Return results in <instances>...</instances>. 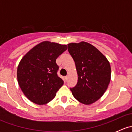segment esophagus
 <instances>
[{
	"instance_id": "esophagus-1",
	"label": "esophagus",
	"mask_w": 132,
	"mask_h": 132,
	"mask_svg": "<svg viewBox=\"0 0 132 132\" xmlns=\"http://www.w3.org/2000/svg\"><path fill=\"white\" fill-rule=\"evenodd\" d=\"M68 78V76H66V77H65V80H67Z\"/></svg>"
}]
</instances>
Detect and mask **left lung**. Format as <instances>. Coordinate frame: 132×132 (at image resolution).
<instances>
[{
  "label": "left lung",
  "instance_id": "8db88e82",
  "mask_svg": "<svg viewBox=\"0 0 132 132\" xmlns=\"http://www.w3.org/2000/svg\"><path fill=\"white\" fill-rule=\"evenodd\" d=\"M68 46L78 74L77 85L70 90L78 102L91 105L107 90L111 77L110 63L102 52L87 42L71 43Z\"/></svg>",
  "mask_w": 132,
  "mask_h": 132
}]
</instances>
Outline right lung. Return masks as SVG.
Wrapping results in <instances>:
<instances>
[{
	"mask_svg": "<svg viewBox=\"0 0 132 132\" xmlns=\"http://www.w3.org/2000/svg\"><path fill=\"white\" fill-rule=\"evenodd\" d=\"M67 45L43 41L23 57L17 68L18 84L33 103L45 105L54 99L64 82L58 77L57 58Z\"/></svg>",
	"mask_w": 132,
	"mask_h": 132,
	"instance_id": "1",
	"label": "right lung"
}]
</instances>
